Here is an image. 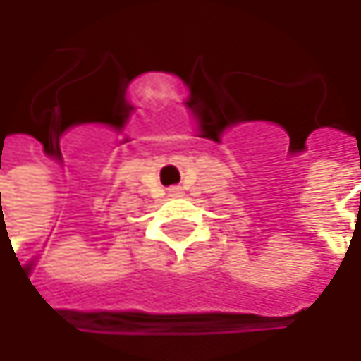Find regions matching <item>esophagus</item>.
<instances>
[{
	"mask_svg": "<svg viewBox=\"0 0 361 361\" xmlns=\"http://www.w3.org/2000/svg\"><path fill=\"white\" fill-rule=\"evenodd\" d=\"M169 195H173V197H178V195H183V190H180V187H171V188H169Z\"/></svg>",
	"mask_w": 361,
	"mask_h": 361,
	"instance_id": "1",
	"label": "esophagus"
}]
</instances>
